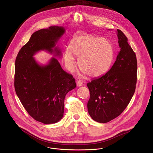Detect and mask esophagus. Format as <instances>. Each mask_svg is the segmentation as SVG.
<instances>
[{"label":"esophagus","mask_w":153,"mask_h":153,"mask_svg":"<svg viewBox=\"0 0 153 153\" xmlns=\"http://www.w3.org/2000/svg\"><path fill=\"white\" fill-rule=\"evenodd\" d=\"M76 85L78 86H81L83 85V82L82 80H78L76 82Z\"/></svg>","instance_id":"obj_1"}]
</instances>
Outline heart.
<instances>
[{
	"label": "heart",
	"mask_w": 153,
	"mask_h": 153,
	"mask_svg": "<svg viewBox=\"0 0 153 153\" xmlns=\"http://www.w3.org/2000/svg\"><path fill=\"white\" fill-rule=\"evenodd\" d=\"M70 50L65 51V62L70 71L74 70L75 55L78 66L89 76H103L110 69L114 59V48L110 40L91 35H81L73 38Z\"/></svg>",
	"instance_id": "obj_1"
}]
</instances>
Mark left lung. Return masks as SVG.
Listing matches in <instances>:
<instances>
[{
	"label": "left lung",
	"mask_w": 153,
	"mask_h": 153,
	"mask_svg": "<svg viewBox=\"0 0 153 153\" xmlns=\"http://www.w3.org/2000/svg\"><path fill=\"white\" fill-rule=\"evenodd\" d=\"M120 51L106 74L87 83L90 97L87 108L91 118L105 123L118 117L128 105L136 89L137 60L128 38L117 29Z\"/></svg>",
	"instance_id": "obj_1"
}]
</instances>
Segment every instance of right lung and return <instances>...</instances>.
Listing matches in <instances>:
<instances>
[{
	"instance_id": "add662e5",
	"label": "right lung",
	"mask_w": 153,
	"mask_h": 153,
	"mask_svg": "<svg viewBox=\"0 0 153 153\" xmlns=\"http://www.w3.org/2000/svg\"><path fill=\"white\" fill-rule=\"evenodd\" d=\"M64 33L65 28L59 26L34 32L16 60L14 86L17 95L30 116L44 124H53L62 118L65 96L76 85L75 78L62 69L54 57L47 65H40L33 56L44 50L61 56L60 50L55 47Z\"/></svg>"
}]
</instances>
